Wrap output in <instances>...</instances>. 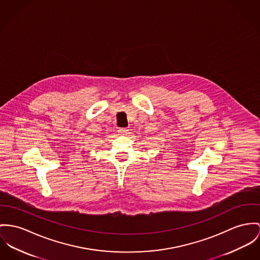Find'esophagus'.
I'll return each instance as SVG.
<instances>
[{"instance_id":"1","label":"esophagus","mask_w":260,"mask_h":260,"mask_svg":"<svg viewBox=\"0 0 260 260\" xmlns=\"http://www.w3.org/2000/svg\"><path fill=\"white\" fill-rule=\"evenodd\" d=\"M119 133H120V135H126L127 134V129L126 128H119V131H118Z\"/></svg>"}]
</instances>
